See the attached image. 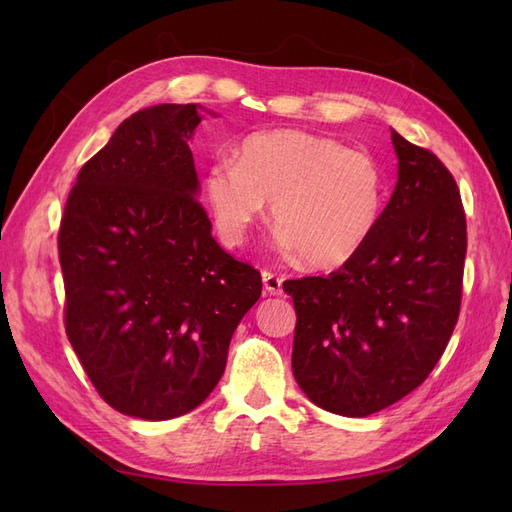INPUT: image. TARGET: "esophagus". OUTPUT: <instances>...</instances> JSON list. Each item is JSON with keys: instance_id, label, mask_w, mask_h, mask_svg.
Masks as SVG:
<instances>
[{"instance_id": "esophagus-1", "label": "esophagus", "mask_w": 512, "mask_h": 512, "mask_svg": "<svg viewBox=\"0 0 512 512\" xmlns=\"http://www.w3.org/2000/svg\"><path fill=\"white\" fill-rule=\"evenodd\" d=\"M282 277L273 273V271H262V284H265V290L269 294H282Z\"/></svg>"}]
</instances>
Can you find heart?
I'll return each mask as SVG.
<instances>
[{
	"mask_svg": "<svg viewBox=\"0 0 512 512\" xmlns=\"http://www.w3.org/2000/svg\"><path fill=\"white\" fill-rule=\"evenodd\" d=\"M203 190L226 245H241L273 200L282 250L312 269H337L359 254L374 237L386 200L374 156L303 130L245 136L235 160L209 166Z\"/></svg>",
	"mask_w": 512,
	"mask_h": 512,
	"instance_id": "heart-1",
	"label": "heart"
}]
</instances>
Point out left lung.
I'll list each match as a JSON object with an SVG mask.
<instances>
[{"instance_id": "left-lung-1", "label": "left lung", "mask_w": 512, "mask_h": 512, "mask_svg": "<svg viewBox=\"0 0 512 512\" xmlns=\"http://www.w3.org/2000/svg\"><path fill=\"white\" fill-rule=\"evenodd\" d=\"M397 185L374 237L327 277L284 282L297 327L292 374L322 410L367 416L421 386L461 307L468 232L436 153L391 130Z\"/></svg>"}]
</instances>
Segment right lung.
<instances>
[{
  "label": "right lung",
  "mask_w": 512,
  "mask_h": 512,
  "mask_svg": "<svg viewBox=\"0 0 512 512\" xmlns=\"http://www.w3.org/2000/svg\"><path fill=\"white\" fill-rule=\"evenodd\" d=\"M196 104L128 117L76 175L59 224L66 335L117 412L166 421L203 404L262 292L198 203Z\"/></svg>",
  "instance_id": "1"
}]
</instances>
